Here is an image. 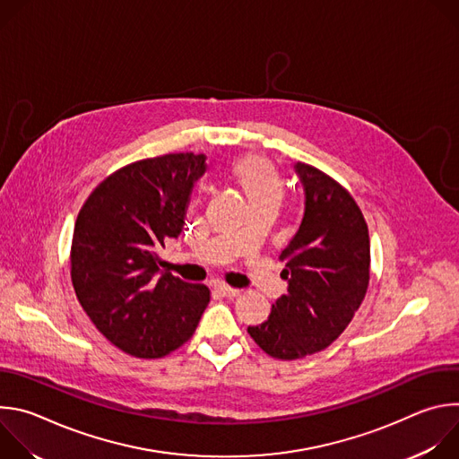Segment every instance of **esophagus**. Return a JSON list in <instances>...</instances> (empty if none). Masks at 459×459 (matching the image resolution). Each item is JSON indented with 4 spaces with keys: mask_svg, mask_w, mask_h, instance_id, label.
<instances>
[{
    "mask_svg": "<svg viewBox=\"0 0 459 459\" xmlns=\"http://www.w3.org/2000/svg\"><path fill=\"white\" fill-rule=\"evenodd\" d=\"M216 292L221 296V298H229V299H234L239 296V290L238 289H230V287H225V285H218L216 287Z\"/></svg>",
    "mask_w": 459,
    "mask_h": 459,
    "instance_id": "1",
    "label": "esophagus"
}]
</instances>
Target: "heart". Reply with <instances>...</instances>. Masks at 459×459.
I'll return each mask as SVG.
<instances>
[{
	"label": "heart",
	"instance_id": "heart-1",
	"mask_svg": "<svg viewBox=\"0 0 459 459\" xmlns=\"http://www.w3.org/2000/svg\"><path fill=\"white\" fill-rule=\"evenodd\" d=\"M229 174L241 190L248 209L259 205L280 207L285 195V181L271 160L245 154L229 167Z\"/></svg>",
	"mask_w": 459,
	"mask_h": 459
}]
</instances>
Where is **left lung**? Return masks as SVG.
Instances as JSON below:
<instances>
[{
    "label": "left lung",
    "instance_id": "8db88e82",
    "mask_svg": "<svg viewBox=\"0 0 459 459\" xmlns=\"http://www.w3.org/2000/svg\"><path fill=\"white\" fill-rule=\"evenodd\" d=\"M305 190L299 229L281 252L287 294L267 321L248 326L269 356L298 359L329 347L359 308L370 271V239L352 195L331 176L298 161Z\"/></svg>",
    "mask_w": 459,
    "mask_h": 459
}]
</instances>
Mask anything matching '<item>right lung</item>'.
Listing matches in <instances>:
<instances>
[{
	"label": "right lung",
	"mask_w": 459,
	"mask_h": 459,
	"mask_svg": "<svg viewBox=\"0 0 459 459\" xmlns=\"http://www.w3.org/2000/svg\"><path fill=\"white\" fill-rule=\"evenodd\" d=\"M204 154L136 161L101 181L82 207L71 265L76 296L96 329L119 351L161 358L188 342L211 301L160 269V248L185 225Z\"/></svg>",
	"instance_id": "right-lung-1"
}]
</instances>
